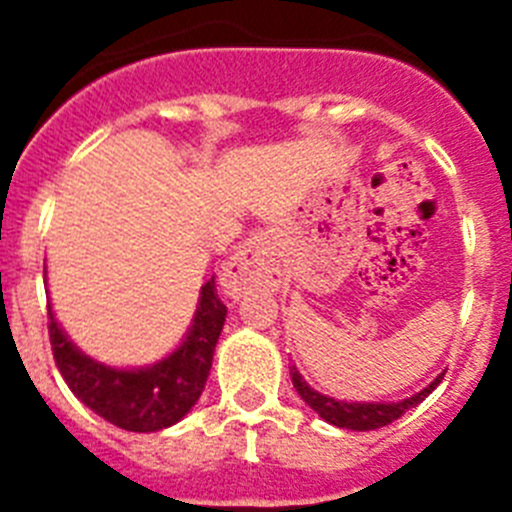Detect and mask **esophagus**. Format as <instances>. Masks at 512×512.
Wrapping results in <instances>:
<instances>
[{"label": "esophagus", "mask_w": 512, "mask_h": 512, "mask_svg": "<svg viewBox=\"0 0 512 512\" xmlns=\"http://www.w3.org/2000/svg\"><path fill=\"white\" fill-rule=\"evenodd\" d=\"M220 284L230 297H241L251 289H277L282 284V269L271 235L261 230L246 238L241 251L225 264Z\"/></svg>", "instance_id": "esophagus-1"}]
</instances>
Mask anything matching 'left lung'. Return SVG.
I'll return each mask as SVG.
<instances>
[{
    "label": "left lung",
    "instance_id": "left-lung-1",
    "mask_svg": "<svg viewBox=\"0 0 512 512\" xmlns=\"http://www.w3.org/2000/svg\"><path fill=\"white\" fill-rule=\"evenodd\" d=\"M292 374V384H295L297 395L310 405L325 423L336 425V428H348V431H374V428H382V425H390L392 420H397L400 415L408 413L410 408L420 405L425 397L431 395L441 384L443 374H438L428 387H423L415 395L405 397V400L397 402H348V400H336V397H328L323 392L312 390L310 384L305 382L295 366L289 369Z\"/></svg>",
    "mask_w": 512,
    "mask_h": 512
}]
</instances>
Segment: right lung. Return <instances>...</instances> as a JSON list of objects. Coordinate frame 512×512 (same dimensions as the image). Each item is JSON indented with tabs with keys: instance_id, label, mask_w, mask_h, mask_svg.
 <instances>
[{
	"instance_id": "1",
	"label": "right lung",
	"mask_w": 512,
	"mask_h": 512,
	"mask_svg": "<svg viewBox=\"0 0 512 512\" xmlns=\"http://www.w3.org/2000/svg\"><path fill=\"white\" fill-rule=\"evenodd\" d=\"M225 315L228 307L217 297L212 277L202 284L192 325L184 333L182 343L161 361L133 369L102 364L84 354L63 333L51 305L48 336L63 382L69 384V390L92 413L122 431L153 433L179 423L194 408V402L200 400L210 377L212 354L225 325Z\"/></svg>"
}]
</instances>
